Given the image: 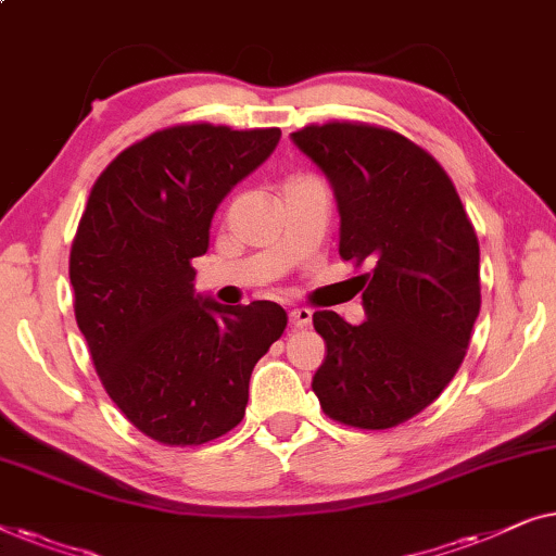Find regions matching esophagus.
<instances>
[{"mask_svg": "<svg viewBox=\"0 0 556 556\" xmlns=\"http://www.w3.org/2000/svg\"><path fill=\"white\" fill-rule=\"evenodd\" d=\"M289 323H292V327H296V330H304V327L312 323V312L307 307L289 309Z\"/></svg>", "mask_w": 556, "mask_h": 556, "instance_id": "esophagus-1", "label": "esophagus"}]
</instances>
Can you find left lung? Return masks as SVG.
I'll return each instance as SVG.
<instances>
[{
    "label": "left lung",
    "instance_id": "1",
    "mask_svg": "<svg viewBox=\"0 0 556 556\" xmlns=\"http://www.w3.org/2000/svg\"><path fill=\"white\" fill-rule=\"evenodd\" d=\"M330 181L340 256L355 267L365 323L312 315L327 355L312 378L338 424L386 431L428 408L464 363L481 309L479 239L431 153L380 125L330 121L292 132Z\"/></svg>",
    "mask_w": 556,
    "mask_h": 556
}]
</instances>
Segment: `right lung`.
Masks as SVG:
<instances>
[{
  "label": "right lung",
  "mask_w": 556,
  "mask_h": 556,
  "mask_svg": "<svg viewBox=\"0 0 556 556\" xmlns=\"http://www.w3.org/2000/svg\"><path fill=\"white\" fill-rule=\"evenodd\" d=\"M279 128L184 123L115 155L70 249L75 319L123 416L163 445H201L244 418L254 365L281 338L277 302L226 307L197 294L191 260Z\"/></svg>",
  "instance_id": "right-lung-1"
}]
</instances>
